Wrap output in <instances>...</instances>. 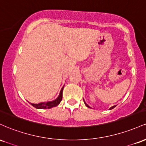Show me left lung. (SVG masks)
Wrapping results in <instances>:
<instances>
[{
	"instance_id": "left-lung-1",
	"label": "left lung",
	"mask_w": 146,
	"mask_h": 146,
	"mask_svg": "<svg viewBox=\"0 0 146 146\" xmlns=\"http://www.w3.org/2000/svg\"><path fill=\"white\" fill-rule=\"evenodd\" d=\"M84 104H85V105H86V106L87 107H88V108H90V107L89 106H88V104H87L86 103V102H85V101H84ZM115 106H112V107H110V108H109V110H111V109H113V108H115Z\"/></svg>"
}]
</instances>
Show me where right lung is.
Masks as SVG:
<instances>
[{
    "mask_svg": "<svg viewBox=\"0 0 146 146\" xmlns=\"http://www.w3.org/2000/svg\"><path fill=\"white\" fill-rule=\"evenodd\" d=\"M64 86H62V88H61V90L60 92V94L58 95V97L57 98L56 100H53V101L50 102H41V103L39 104H31V106H33V107H35L36 108H38V109H46V108H51L53 107H56L58 105H59L60 102L62 101V91L63 88Z\"/></svg>",
    "mask_w": 146,
    "mask_h": 146,
    "instance_id": "add662e5",
    "label": "right lung"
}]
</instances>
